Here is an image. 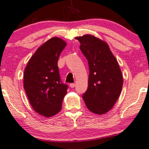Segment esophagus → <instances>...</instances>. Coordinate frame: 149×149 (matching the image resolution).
<instances>
[{
    "mask_svg": "<svg viewBox=\"0 0 149 149\" xmlns=\"http://www.w3.org/2000/svg\"><path fill=\"white\" fill-rule=\"evenodd\" d=\"M70 86L71 87V88H74L75 86V84L74 83H72V84H70Z\"/></svg>",
    "mask_w": 149,
    "mask_h": 149,
    "instance_id": "obj_1",
    "label": "esophagus"
}]
</instances>
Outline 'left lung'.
<instances>
[{
  "label": "left lung",
  "instance_id": "1",
  "mask_svg": "<svg viewBox=\"0 0 149 149\" xmlns=\"http://www.w3.org/2000/svg\"><path fill=\"white\" fill-rule=\"evenodd\" d=\"M75 39L89 67L88 89L82 97L91 112L104 114L112 109L121 93L123 78L119 65L103 40L88 34Z\"/></svg>",
  "mask_w": 149,
  "mask_h": 149
}]
</instances>
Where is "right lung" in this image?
<instances>
[{"label":"right lung","instance_id":"right-lung-1","mask_svg":"<svg viewBox=\"0 0 149 149\" xmlns=\"http://www.w3.org/2000/svg\"><path fill=\"white\" fill-rule=\"evenodd\" d=\"M66 42L52 38L31 56L24 70V88L33 109L42 116L51 117L61 111L68 85L61 81L58 68L59 56Z\"/></svg>","mask_w":149,"mask_h":149}]
</instances>
